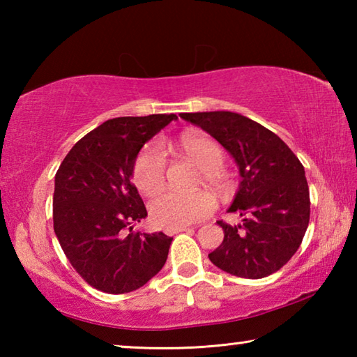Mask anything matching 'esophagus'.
Returning a JSON list of instances; mask_svg holds the SVG:
<instances>
[{"label":"esophagus","mask_w":357,"mask_h":357,"mask_svg":"<svg viewBox=\"0 0 357 357\" xmlns=\"http://www.w3.org/2000/svg\"><path fill=\"white\" fill-rule=\"evenodd\" d=\"M190 227H181V228H174V229H167V234H176V233H183V231H190Z\"/></svg>","instance_id":"34e87169"}]
</instances>
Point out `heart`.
<instances>
[{
  "label": "heart",
  "instance_id": "obj_1",
  "mask_svg": "<svg viewBox=\"0 0 357 357\" xmlns=\"http://www.w3.org/2000/svg\"><path fill=\"white\" fill-rule=\"evenodd\" d=\"M178 148L184 159L200 168V183L220 193L229 189L231 183L222 165L225 153L214 138L187 132L178 140ZM132 178L137 189L146 195H154L162 190L167 179V159L157 144H148L138 153L132 168ZM214 208L215 202L208 192L181 193L168 190L151 200L149 214L154 225L174 229L203 220Z\"/></svg>",
  "mask_w": 357,
  "mask_h": 357
}]
</instances>
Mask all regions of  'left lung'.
<instances>
[{"label": "left lung", "mask_w": 357, "mask_h": 357, "mask_svg": "<svg viewBox=\"0 0 357 357\" xmlns=\"http://www.w3.org/2000/svg\"><path fill=\"white\" fill-rule=\"evenodd\" d=\"M213 135L234 157L241 185L229 213L238 225L219 220L222 244L209 253L217 268L243 279H263L298 252L310 220L304 167L274 132L231 112L181 113Z\"/></svg>", "instance_id": "left-lung-1"}]
</instances>
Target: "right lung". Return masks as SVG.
<instances>
[{
  "mask_svg": "<svg viewBox=\"0 0 357 357\" xmlns=\"http://www.w3.org/2000/svg\"><path fill=\"white\" fill-rule=\"evenodd\" d=\"M173 119L176 114L108 119L58 168L53 228L72 268L99 291H134L167 261L173 238L132 227L148 213L130 176L138 151Z\"/></svg>",
  "mask_w": 357,
  "mask_h": 357,
  "instance_id": "1",
  "label": "right lung"
}]
</instances>
